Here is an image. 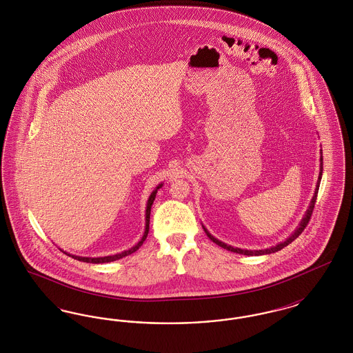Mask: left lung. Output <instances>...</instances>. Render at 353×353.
I'll return each mask as SVG.
<instances>
[{
  "mask_svg": "<svg viewBox=\"0 0 353 353\" xmlns=\"http://www.w3.org/2000/svg\"><path fill=\"white\" fill-rule=\"evenodd\" d=\"M321 153V152H320ZM321 174H323V153H321V156H320V167H319V177H318V183H316V188H315V193H314V196H312V200L310 202V205H308V209L305 210V214L303 216L302 221L299 222V225L296 226V229L291 233V235L288 236V238H285L283 242H281V243H278V245H275V246H271V248H268V249H263V250H248V249H239V248H233V246H230V245H226V243H223V242H221L219 239H217L216 236H213V235L210 234L209 232H208V229L202 225V228H203V230H205V233L206 235L214 242V243H217L219 246L221 248H223V249H226V250H229V252H236V254H242V255H265V254H271V252H279V250H282L283 248H285L287 245H290L294 239H296L299 235L302 234L303 230L305 229V226H307V223H308V221L311 219V214H312V210H314V206H315V202H316V196H318V190H319L320 186V180H321Z\"/></svg>",
  "mask_w": 353,
  "mask_h": 353,
  "instance_id": "8db88e82",
  "label": "left lung"
}]
</instances>
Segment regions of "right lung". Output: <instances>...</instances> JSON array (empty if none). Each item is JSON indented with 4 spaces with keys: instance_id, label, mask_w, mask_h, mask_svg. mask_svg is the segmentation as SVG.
Wrapping results in <instances>:
<instances>
[{
    "instance_id": "right-lung-1",
    "label": "right lung",
    "mask_w": 353,
    "mask_h": 353,
    "mask_svg": "<svg viewBox=\"0 0 353 353\" xmlns=\"http://www.w3.org/2000/svg\"><path fill=\"white\" fill-rule=\"evenodd\" d=\"M163 186V183L161 184L157 185L156 186V189L153 190L151 193V196H150V199H148V201H147V208H145V229H144V234L141 236V239L132 246L131 249H128V250H124V252H118V254H114V255H107V256H97V258H91V256H79V255H72V254H68V252H63V250H61V252H65L66 255L68 256H72L74 259H77V261H81V262H87V263H108V262H114V261H118L120 258H123V256H127V255H130V254H132V252H136L143 243H144V241H145V238H147V235H148V232H150V216H151V208L152 203L154 201V197H156V193H157V189H160Z\"/></svg>"
}]
</instances>
